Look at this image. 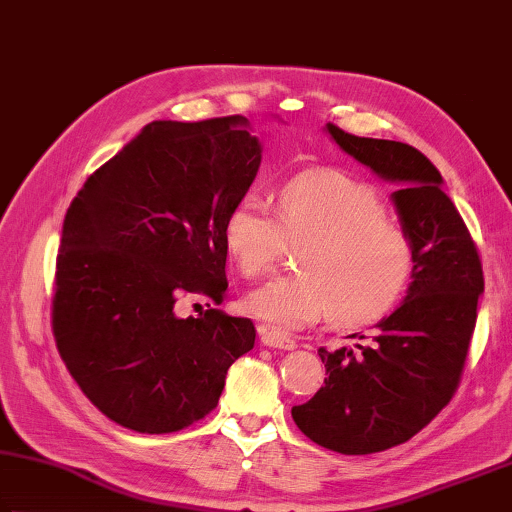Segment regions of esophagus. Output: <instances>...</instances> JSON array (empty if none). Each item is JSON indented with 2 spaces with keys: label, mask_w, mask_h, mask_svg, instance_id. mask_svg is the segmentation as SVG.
<instances>
[{
  "label": "esophagus",
  "mask_w": 512,
  "mask_h": 512,
  "mask_svg": "<svg viewBox=\"0 0 512 512\" xmlns=\"http://www.w3.org/2000/svg\"><path fill=\"white\" fill-rule=\"evenodd\" d=\"M261 344L270 348H281V351H294V348H297V342H294L292 337L276 333V330L270 328L261 330Z\"/></svg>",
  "instance_id": "obj_1"
}]
</instances>
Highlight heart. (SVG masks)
Wrapping results in <instances>:
<instances>
[{"instance_id": "1", "label": "heart", "mask_w": 512, "mask_h": 512, "mask_svg": "<svg viewBox=\"0 0 512 512\" xmlns=\"http://www.w3.org/2000/svg\"><path fill=\"white\" fill-rule=\"evenodd\" d=\"M290 245L301 272L274 279L247 297L251 315L279 333L321 317L355 326L384 315L414 272L407 231L387 218L369 184L339 170H306L276 193V213L245 195L224 220V247L247 279L272 272Z\"/></svg>"}]
</instances>
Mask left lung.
Instances as JSON below:
<instances>
[{
    "label": "left lung",
    "instance_id": "8db88e82",
    "mask_svg": "<svg viewBox=\"0 0 512 512\" xmlns=\"http://www.w3.org/2000/svg\"><path fill=\"white\" fill-rule=\"evenodd\" d=\"M339 148L396 182L393 202L414 245L407 299L339 348H319L326 380L292 407L312 443L339 454H373L409 441L459 389L483 292V265L443 177L409 143L355 137L328 123Z\"/></svg>",
    "mask_w": 512,
    "mask_h": 512
}]
</instances>
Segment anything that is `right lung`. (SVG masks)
Here are the masks:
<instances>
[{"instance_id": "obj_1", "label": "right lung", "mask_w": 512, "mask_h": 512, "mask_svg": "<svg viewBox=\"0 0 512 512\" xmlns=\"http://www.w3.org/2000/svg\"><path fill=\"white\" fill-rule=\"evenodd\" d=\"M245 128L240 114L152 121L67 209L53 337L94 407L134 432H179L211 414L229 366L254 348L247 317L175 312L188 294H227L224 220L261 166Z\"/></svg>"}]
</instances>
